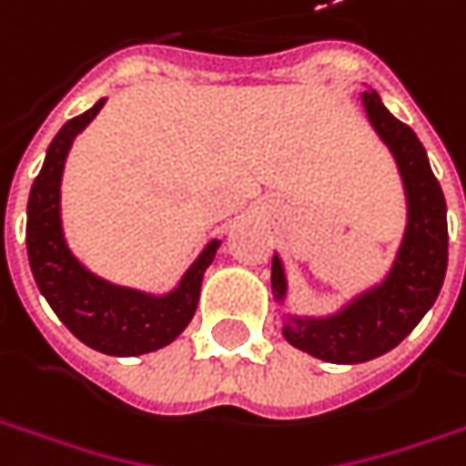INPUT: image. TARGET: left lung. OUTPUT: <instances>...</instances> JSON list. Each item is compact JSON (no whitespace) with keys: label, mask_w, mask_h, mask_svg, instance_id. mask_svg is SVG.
Instances as JSON below:
<instances>
[{"label":"left lung","mask_w":466,"mask_h":466,"mask_svg":"<svg viewBox=\"0 0 466 466\" xmlns=\"http://www.w3.org/2000/svg\"><path fill=\"white\" fill-rule=\"evenodd\" d=\"M363 106L370 124L397 157L410 223L397 264L379 290L327 321L290 319L285 324V339L290 345L329 363H366L397 348L436 303L449 264L446 199L422 142L407 124L386 111L373 90L363 93ZM272 290L278 298L285 293V275L278 257L272 259Z\"/></svg>","instance_id":"left-lung-1"}]
</instances>
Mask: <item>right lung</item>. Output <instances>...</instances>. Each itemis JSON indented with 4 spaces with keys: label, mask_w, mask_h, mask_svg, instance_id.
<instances>
[{
    "label": "right lung",
    "mask_w": 466,
    "mask_h": 466,
    "mask_svg": "<svg viewBox=\"0 0 466 466\" xmlns=\"http://www.w3.org/2000/svg\"><path fill=\"white\" fill-rule=\"evenodd\" d=\"M103 108L98 100L90 111L69 118L46 150L41 173L27 199V259L38 290L48 306L87 348L106 355H142L166 348L187 329L197 311L199 288L220 243L212 241L191 264L178 290L166 298L142 296L90 275L66 248L59 220V184L72 139Z\"/></svg>",
    "instance_id": "add662e5"
}]
</instances>
